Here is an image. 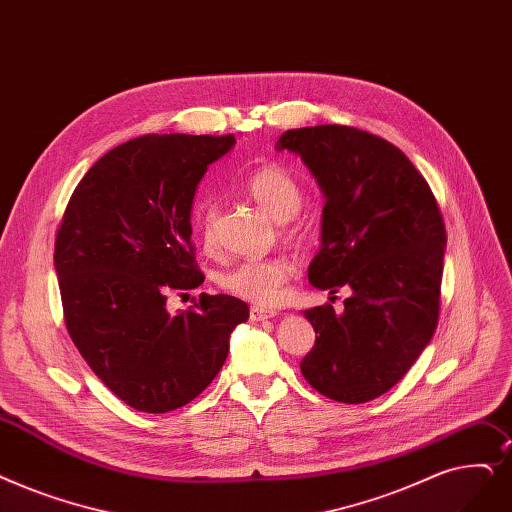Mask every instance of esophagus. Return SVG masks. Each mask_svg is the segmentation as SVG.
<instances>
[{"label": "esophagus", "mask_w": 512, "mask_h": 512, "mask_svg": "<svg viewBox=\"0 0 512 512\" xmlns=\"http://www.w3.org/2000/svg\"><path fill=\"white\" fill-rule=\"evenodd\" d=\"M274 316H276V309L263 307V305H251V309H249V318L253 322H263V320L274 318Z\"/></svg>", "instance_id": "esophagus-1"}]
</instances>
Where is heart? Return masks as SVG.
Listing matches in <instances>:
<instances>
[{"label":"heart","instance_id":"b5f03b06","mask_svg":"<svg viewBox=\"0 0 512 512\" xmlns=\"http://www.w3.org/2000/svg\"><path fill=\"white\" fill-rule=\"evenodd\" d=\"M249 196L263 209L268 211L276 221L293 219L303 205V190L299 182L276 163L257 167L247 177ZM215 219L217 209L213 203L205 205L203 217V244L205 249L215 247ZM295 236L297 230H288ZM295 265L288 257H270V259H244L234 263L224 274L219 276V286L226 293L253 301L257 305H274L282 297V288L293 276Z\"/></svg>","mask_w":512,"mask_h":512}]
</instances>
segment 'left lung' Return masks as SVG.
I'll return each instance as SVG.
<instances>
[{
	"instance_id": "obj_1",
	"label": "left lung",
	"mask_w": 512,
	"mask_h": 512,
	"mask_svg": "<svg viewBox=\"0 0 512 512\" xmlns=\"http://www.w3.org/2000/svg\"><path fill=\"white\" fill-rule=\"evenodd\" d=\"M276 150L301 157L326 198L322 247L307 278L351 288L343 314L303 311L316 345L305 381L343 404L387 393L412 368L439 320L446 226L425 177L391 142L347 125L284 131Z\"/></svg>"
}]
</instances>
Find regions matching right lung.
Returning a JSON list of instances; mask_svg holds the SVG:
<instances>
[{"label":"right lung","mask_w":512,"mask_h":512,"mask_svg":"<svg viewBox=\"0 0 512 512\" xmlns=\"http://www.w3.org/2000/svg\"><path fill=\"white\" fill-rule=\"evenodd\" d=\"M234 136L133 138L94 163L56 232L66 330L98 379L131 408L163 414L203 393L249 305L201 295L169 314L167 295L201 286L192 201Z\"/></svg>","instance_id":"add662e5"}]
</instances>
